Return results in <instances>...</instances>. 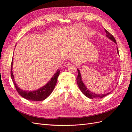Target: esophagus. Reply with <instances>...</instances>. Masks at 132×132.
<instances>
[{"mask_svg":"<svg viewBox=\"0 0 132 132\" xmlns=\"http://www.w3.org/2000/svg\"><path fill=\"white\" fill-rule=\"evenodd\" d=\"M70 62L69 61H66L65 63H64V66H65V67H68V66H69V65H70Z\"/></svg>","mask_w":132,"mask_h":132,"instance_id":"34e87169","label":"esophagus"}]
</instances>
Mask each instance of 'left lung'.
Wrapping results in <instances>:
<instances>
[{
    "label": "left lung",
    "instance_id": "8db88e82",
    "mask_svg": "<svg viewBox=\"0 0 132 132\" xmlns=\"http://www.w3.org/2000/svg\"><path fill=\"white\" fill-rule=\"evenodd\" d=\"M105 31L106 33V36L109 38L111 40L113 41L114 42H115V43H116V39L114 38V37L112 35L109 31H107L106 29H105ZM117 53L119 54V52H118V48L117 47ZM78 75L77 78V84L78 85L79 87L80 90H81V91L82 93V94L84 95L85 96L87 97H88L89 98H102L104 97L105 96H106L107 95H109L111 92L109 93H107L105 94H96L92 93V92L90 91L89 89H87V88H86V87L85 86V85L84 84V83L82 81V79H81V74H80V72L79 70L78 69Z\"/></svg>",
    "mask_w": 132,
    "mask_h": 132
}]
</instances>
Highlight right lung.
Listing matches in <instances>:
<instances>
[{"instance_id":"add662e5","label":"right lung","mask_w":132,"mask_h":132,"mask_svg":"<svg viewBox=\"0 0 132 132\" xmlns=\"http://www.w3.org/2000/svg\"><path fill=\"white\" fill-rule=\"evenodd\" d=\"M13 64V58L12 59L11 64V77L15 85L16 90L18 93L21 96L26 98V100H28L33 101H41L47 98L51 95V94L52 93L53 89H54V87L55 85H56L58 77L59 75V69H58L56 71V73L54 74L53 77L51 78V80L49 81V82L47 84H46V85L42 87L41 88L33 91H27L20 89L17 86V85L16 84V82L14 81L13 71H12Z\"/></svg>"}]
</instances>
